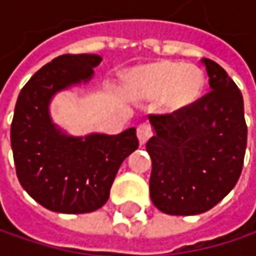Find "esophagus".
I'll return each instance as SVG.
<instances>
[{"label":"esophagus","mask_w":256,"mask_h":256,"mask_svg":"<svg viewBox=\"0 0 256 256\" xmlns=\"http://www.w3.org/2000/svg\"><path fill=\"white\" fill-rule=\"evenodd\" d=\"M151 136H152V128H151V124H148V123H140V124L138 126V138H139L140 145H144Z\"/></svg>","instance_id":"esophagus-1"}]
</instances>
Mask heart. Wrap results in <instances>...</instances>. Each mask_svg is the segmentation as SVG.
<instances>
[{
    "label": "heart",
    "mask_w": 256,
    "mask_h": 256,
    "mask_svg": "<svg viewBox=\"0 0 256 256\" xmlns=\"http://www.w3.org/2000/svg\"><path fill=\"white\" fill-rule=\"evenodd\" d=\"M128 90L144 99L160 98L163 108L176 111L192 104L202 92L204 77L200 68L179 62H160L138 68L128 76Z\"/></svg>",
    "instance_id": "obj_1"
}]
</instances>
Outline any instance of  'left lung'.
Listing matches in <instances>:
<instances>
[{
    "label": "left lung",
    "mask_w": 256,
    "mask_h": 256,
    "mask_svg": "<svg viewBox=\"0 0 256 256\" xmlns=\"http://www.w3.org/2000/svg\"><path fill=\"white\" fill-rule=\"evenodd\" d=\"M210 90L192 104L151 114L150 196L168 215H198L216 206L242 174L248 128L243 98L228 74L203 58Z\"/></svg>",
    "instance_id": "1"
}]
</instances>
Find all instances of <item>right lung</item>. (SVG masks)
<instances>
[{"label":"right lung","instance_id":"right-lung-1","mask_svg":"<svg viewBox=\"0 0 256 256\" xmlns=\"http://www.w3.org/2000/svg\"><path fill=\"white\" fill-rule=\"evenodd\" d=\"M98 54H62L36 71L19 93L12 122L16 175L41 206L59 214H88L102 208L116 175L138 146L136 128L120 134L65 136L48 117L50 98L88 81Z\"/></svg>","mask_w":256,"mask_h":256}]
</instances>
